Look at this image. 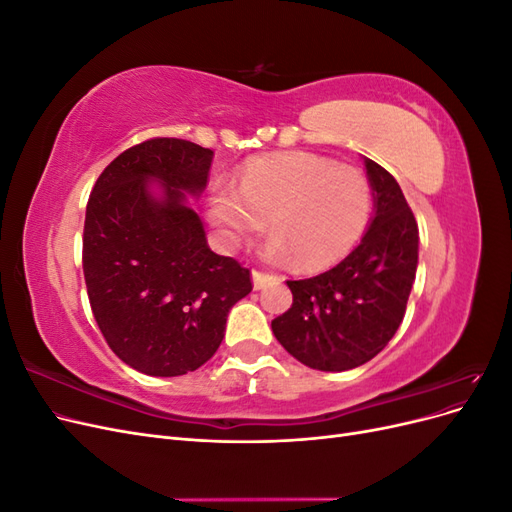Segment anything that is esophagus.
Returning a JSON list of instances; mask_svg holds the SVG:
<instances>
[{
  "label": "esophagus",
  "instance_id": "esophagus-1",
  "mask_svg": "<svg viewBox=\"0 0 512 512\" xmlns=\"http://www.w3.org/2000/svg\"><path fill=\"white\" fill-rule=\"evenodd\" d=\"M252 282H254V290H262V288H267L273 282V275L254 269L252 271Z\"/></svg>",
  "mask_w": 512,
  "mask_h": 512
}]
</instances>
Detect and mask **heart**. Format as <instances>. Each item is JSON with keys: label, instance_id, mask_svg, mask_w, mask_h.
<instances>
[{"label": "heart", "instance_id": "1", "mask_svg": "<svg viewBox=\"0 0 512 512\" xmlns=\"http://www.w3.org/2000/svg\"><path fill=\"white\" fill-rule=\"evenodd\" d=\"M371 209L374 190L361 168L305 151L247 162L237 190H218L209 200V218L228 247H239L269 220L273 235L262 254L273 262L297 258L303 271L346 258L361 241Z\"/></svg>", "mask_w": 512, "mask_h": 512}]
</instances>
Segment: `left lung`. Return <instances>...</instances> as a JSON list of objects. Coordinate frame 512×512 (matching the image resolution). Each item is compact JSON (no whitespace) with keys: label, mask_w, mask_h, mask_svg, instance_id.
<instances>
[{"label":"left lung","mask_w":512,"mask_h":512,"mask_svg":"<svg viewBox=\"0 0 512 512\" xmlns=\"http://www.w3.org/2000/svg\"><path fill=\"white\" fill-rule=\"evenodd\" d=\"M374 218L361 243L309 280L286 282L292 307L271 322L297 361L320 371L354 369L391 342L406 314L418 265V226L395 177L365 158Z\"/></svg>","instance_id":"left-lung-1"}]
</instances>
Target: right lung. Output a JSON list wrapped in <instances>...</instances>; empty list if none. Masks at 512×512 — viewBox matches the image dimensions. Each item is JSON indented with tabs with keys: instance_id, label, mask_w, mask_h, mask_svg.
Instances as JSON below:
<instances>
[{
	"instance_id": "1",
	"label": "right lung",
	"mask_w": 512,
	"mask_h": 512,
	"mask_svg": "<svg viewBox=\"0 0 512 512\" xmlns=\"http://www.w3.org/2000/svg\"><path fill=\"white\" fill-rule=\"evenodd\" d=\"M213 151L151 138L123 151L89 194L83 273L91 312L119 359L147 376H183L220 348L250 269L209 250L188 196L207 188Z\"/></svg>"
}]
</instances>
